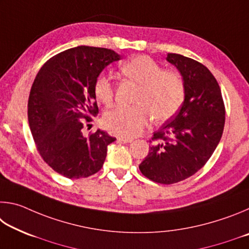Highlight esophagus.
<instances>
[{"instance_id":"obj_1","label":"esophagus","mask_w":249,"mask_h":249,"mask_svg":"<svg viewBox=\"0 0 249 249\" xmlns=\"http://www.w3.org/2000/svg\"><path fill=\"white\" fill-rule=\"evenodd\" d=\"M119 141L123 142H133L132 138H126V137H120Z\"/></svg>"}]
</instances>
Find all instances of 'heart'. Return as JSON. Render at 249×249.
<instances>
[{
    "mask_svg": "<svg viewBox=\"0 0 249 249\" xmlns=\"http://www.w3.org/2000/svg\"><path fill=\"white\" fill-rule=\"evenodd\" d=\"M121 73L138 84L132 107L116 105L104 113L103 123L112 133L134 137L140 134L153 116L156 122L171 119L185 99V84L179 73L163 70L154 59L137 56L121 66ZM95 99L109 104L114 99L115 86L105 73L96 77L93 84Z\"/></svg>",
    "mask_w": 249,
    "mask_h": 249,
    "instance_id": "obj_1",
    "label": "heart"
}]
</instances>
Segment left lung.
<instances>
[{"mask_svg": "<svg viewBox=\"0 0 249 249\" xmlns=\"http://www.w3.org/2000/svg\"><path fill=\"white\" fill-rule=\"evenodd\" d=\"M167 60L182 75L185 99L178 114L154 133L140 170L154 182L172 184L195 175L212 156L224 129L225 107L205 66L178 53H168Z\"/></svg>", "mask_w": 249, "mask_h": 249, "instance_id": "1", "label": "left lung"}]
</instances>
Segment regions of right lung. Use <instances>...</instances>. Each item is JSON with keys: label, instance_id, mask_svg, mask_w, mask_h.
<instances>
[{"label": "right lung", "instance_id": "add662e5", "mask_svg": "<svg viewBox=\"0 0 249 249\" xmlns=\"http://www.w3.org/2000/svg\"><path fill=\"white\" fill-rule=\"evenodd\" d=\"M120 59L114 50L78 46L50 58L34 80L27 112L33 138L44 161L66 178L96 174L116 141L101 129L86 137L82 128L99 113L96 77Z\"/></svg>", "mask_w": 249, "mask_h": 249}]
</instances>
